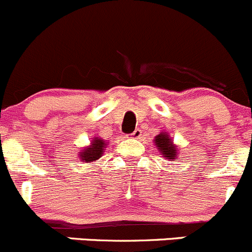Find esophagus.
<instances>
[{
	"mask_svg": "<svg viewBox=\"0 0 252 252\" xmlns=\"http://www.w3.org/2000/svg\"><path fill=\"white\" fill-rule=\"evenodd\" d=\"M141 134H142V129L136 128L133 132H132L131 136H132V138H139V137H141Z\"/></svg>",
	"mask_w": 252,
	"mask_h": 252,
	"instance_id": "obj_1",
	"label": "esophagus"
}]
</instances>
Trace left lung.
Listing matches in <instances>:
<instances>
[{"label": "left lung", "instance_id": "obj_1", "mask_svg": "<svg viewBox=\"0 0 252 252\" xmlns=\"http://www.w3.org/2000/svg\"><path fill=\"white\" fill-rule=\"evenodd\" d=\"M156 144L164 158L166 159H176V148L173 142L169 139L166 133H160L156 137Z\"/></svg>", "mask_w": 252, "mask_h": 252}]
</instances>
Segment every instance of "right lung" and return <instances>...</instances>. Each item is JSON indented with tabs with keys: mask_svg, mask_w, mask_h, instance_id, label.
Listing matches in <instances>:
<instances>
[{
	"mask_svg": "<svg viewBox=\"0 0 252 252\" xmlns=\"http://www.w3.org/2000/svg\"><path fill=\"white\" fill-rule=\"evenodd\" d=\"M104 144H105L104 139L96 137V138H94V142L92 143L91 147L79 152V157H81L82 160L87 161V163H88V161H95L96 159L100 158L101 154H103L104 148H105Z\"/></svg>",
	"mask_w": 252,
	"mask_h": 252,
	"instance_id": "1",
	"label": "right lung"
}]
</instances>
